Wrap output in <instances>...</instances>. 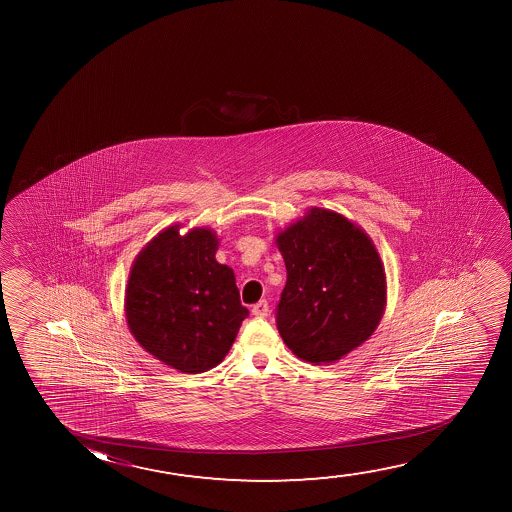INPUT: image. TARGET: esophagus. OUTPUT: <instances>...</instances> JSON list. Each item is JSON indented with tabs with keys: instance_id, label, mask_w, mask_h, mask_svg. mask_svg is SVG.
<instances>
[{
	"instance_id": "34e87169",
	"label": "esophagus",
	"mask_w": 512,
	"mask_h": 512,
	"mask_svg": "<svg viewBox=\"0 0 512 512\" xmlns=\"http://www.w3.org/2000/svg\"><path fill=\"white\" fill-rule=\"evenodd\" d=\"M269 313V304L267 301H259L252 308V315L260 316V318H264Z\"/></svg>"
}]
</instances>
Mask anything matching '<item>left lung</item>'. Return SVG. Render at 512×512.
I'll return each instance as SVG.
<instances>
[{"mask_svg":"<svg viewBox=\"0 0 512 512\" xmlns=\"http://www.w3.org/2000/svg\"><path fill=\"white\" fill-rule=\"evenodd\" d=\"M287 283L276 327L297 357L330 364L367 341L386 301L383 264L371 239L334 211L313 208L278 236Z\"/></svg>","mask_w":512,"mask_h":512,"instance_id":"left-lung-1","label":"left lung"}]
</instances>
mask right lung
Wrapping results in <instances>:
<instances>
[{"mask_svg":"<svg viewBox=\"0 0 512 512\" xmlns=\"http://www.w3.org/2000/svg\"><path fill=\"white\" fill-rule=\"evenodd\" d=\"M208 229L161 232L134 260L126 290L127 325L161 362L187 374L220 364L248 309L231 267L215 260Z\"/></svg>","mask_w":512,"mask_h":512,"instance_id":"right-lung-1","label":"right lung"}]
</instances>
